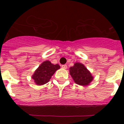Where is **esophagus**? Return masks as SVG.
Wrapping results in <instances>:
<instances>
[{
    "instance_id": "1",
    "label": "esophagus",
    "mask_w": 124,
    "mask_h": 124,
    "mask_svg": "<svg viewBox=\"0 0 124 124\" xmlns=\"http://www.w3.org/2000/svg\"><path fill=\"white\" fill-rule=\"evenodd\" d=\"M61 67H62V68H63V69H66L67 68V65H66V64H63V65L61 66Z\"/></svg>"
}]
</instances>
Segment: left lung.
I'll return each instance as SVG.
<instances>
[{"label":"left lung","mask_w":124,"mask_h":124,"mask_svg":"<svg viewBox=\"0 0 124 124\" xmlns=\"http://www.w3.org/2000/svg\"><path fill=\"white\" fill-rule=\"evenodd\" d=\"M70 73L74 82L81 86L88 85L93 81V77L90 72L81 63H76L70 68Z\"/></svg>","instance_id":"obj_1"}]
</instances>
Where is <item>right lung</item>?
Listing matches in <instances>:
<instances>
[{
  "instance_id": "right-lung-1",
  "label": "right lung",
  "mask_w": 124,
  "mask_h": 124,
  "mask_svg": "<svg viewBox=\"0 0 124 124\" xmlns=\"http://www.w3.org/2000/svg\"><path fill=\"white\" fill-rule=\"evenodd\" d=\"M60 66L58 64H53L49 61H45L36 70L32 78L37 85H43L50 81L53 74L56 70L60 69Z\"/></svg>"
}]
</instances>
